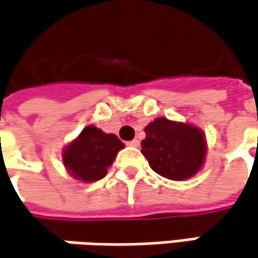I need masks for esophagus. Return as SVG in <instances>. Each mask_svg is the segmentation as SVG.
<instances>
[{
  "label": "esophagus",
  "instance_id": "esophagus-1",
  "mask_svg": "<svg viewBox=\"0 0 258 258\" xmlns=\"http://www.w3.org/2000/svg\"><path fill=\"white\" fill-rule=\"evenodd\" d=\"M128 146H133V147H139L140 146V142L139 140H131V142H128Z\"/></svg>",
  "mask_w": 258,
  "mask_h": 258
}]
</instances>
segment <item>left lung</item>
<instances>
[{"label": "left lung", "mask_w": 258, "mask_h": 258, "mask_svg": "<svg viewBox=\"0 0 258 258\" xmlns=\"http://www.w3.org/2000/svg\"><path fill=\"white\" fill-rule=\"evenodd\" d=\"M144 133L142 153L156 174L172 181H184L205 165L207 143L199 127L162 116L147 124Z\"/></svg>", "instance_id": "left-lung-1"}]
</instances>
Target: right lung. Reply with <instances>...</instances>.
Returning a JSON list of instances; mask_svg holds the SVG:
<instances>
[{
    "mask_svg": "<svg viewBox=\"0 0 258 258\" xmlns=\"http://www.w3.org/2000/svg\"><path fill=\"white\" fill-rule=\"evenodd\" d=\"M124 143L95 125H87L62 150V163L69 174L83 182H95L108 174Z\"/></svg>",
    "mask_w": 258,
    "mask_h": 258,
    "instance_id": "add662e5",
    "label": "right lung"
}]
</instances>
